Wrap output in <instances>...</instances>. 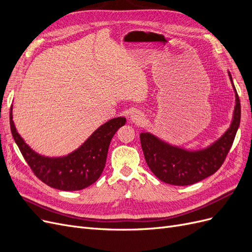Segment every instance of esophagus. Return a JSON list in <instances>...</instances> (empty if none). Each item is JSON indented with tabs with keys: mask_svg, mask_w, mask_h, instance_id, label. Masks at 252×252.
Wrapping results in <instances>:
<instances>
[{
	"mask_svg": "<svg viewBox=\"0 0 252 252\" xmlns=\"http://www.w3.org/2000/svg\"><path fill=\"white\" fill-rule=\"evenodd\" d=\"M130 122L136 125H141L144 122V116L140 111H134L130 114Z\"/></svg>",
	"mask_w": 252,
	"mask_h": 252,
	"instance_id": "obj_1",
	"label": "esophagus"
}]
</instances>
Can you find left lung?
<instances>
[{
  "label": "left lung",
  "instance_id": "8db88e82",
  "mask_svg": "<svg viewBox=\"0 0 252 252\" xmlns=\"http://www.w3.org/2000/svg\"><path fill=\"white\" fill-rule=\"evenodd\" d=\"M235 93V106L230 127L220 138L207 148L189 151L173 146L149 132H142L140 140L145 159L158 179L175 186L194 184L210 177L220 169L229 152L241 122V103Z\"/></svg>",
  "mask_w": 252,
  "mask_h": 252
}]
</instances>
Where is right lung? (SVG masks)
I'll return each mask as SVG.
<instances>
[{
  "label": "right lung",
  "instance_id": "obj_1",
  "mask_svg": "<svg viewBox=\"0 0 252 252\" xmlns=\"http://www.w3.org/2000/svg\"><path fill=\"white\" fill-rule=\"evenodd\" d=\"M125 118H114L91 134L82 146L62 158H48L36 154L21 138L12 121L10 129L22 156L30 168L45 184L64 191L82 190L100 178L107 158L110 141L118 129L125 125Z\"/></svg>",
  "mask_w": 252,
  "mask_h": 252
}]
</instances>
